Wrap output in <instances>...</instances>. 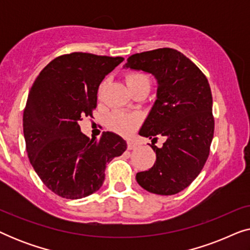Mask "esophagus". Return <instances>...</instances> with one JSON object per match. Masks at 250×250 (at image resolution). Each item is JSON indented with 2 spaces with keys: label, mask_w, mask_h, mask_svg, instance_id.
Wrapping results in <instances>:
<instances>
[{
  "label": "esophagus",
  "mask_w": 250,
  "mask_h": 250,
  "mask_svg": "<svg viewBox=\"0 0 250 250\" xmlns=\"http://www.w3.org/2000/svg\"><path fill=\"white\" fill-rule=\"evenodd\" d=\"M136 146H138V145H136L135 142H133V141H128V142H127V149H128V150L135 149Z\"/></svg>",
  "instance_id": "obj_1"
}]
</instances>
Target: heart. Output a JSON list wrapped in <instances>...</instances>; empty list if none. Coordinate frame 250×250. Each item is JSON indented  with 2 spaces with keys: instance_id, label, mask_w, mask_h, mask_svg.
Returning a JSON list of instances; mask_svg holds the SVG:
<instances>
[{
  "instance_id": "obj_1",
  "label": "heart",
  "mask_w": 250,
  "mask_h": 250,
  "mask_svg": "<svg viewBox=\"0 0 250 250\" xmlns=\"http://www.w3.org/2000/svg\"><path fill=\"white\" fill-rule=\"evenodd\" d=\"M142 83H149L150 81L146 75L139 73V71H133L126 75V84L129 88L136 86ZM104 83L100 85L99 93H101L104 88ZM141 124V117L138 114H132V112L116 110L112 111L107 118V126L109 129L114 131L121 135H129L135 131Z\"/></svg>"
}]
</instances>
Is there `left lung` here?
Masks as SVG:
<instances>
[{
  "label": "left lung",
  "instance_id": "1",
  "mask_svg": "<svg viewBox=\"0 0 250 250\" xmlns=\"http://www.w3.org/2000/svg\"><path fill=\"white\" fill-rule=\"evenodd\" d=\"M125 67L156 77L157 100L140 135L166 139L162 148L152 143L156 162L136 174V181L151 193H179L199 175L209 156L215 126L209 83L189 58L169 47L133 54Z\"/></svg>",
  "mask_w": 250,
  "mask_h": 250
}]
</instances>
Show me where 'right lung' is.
<instances>
[{
	"mask_svg": "<svg viewBox=\"0 0 250 250\" xmlns=\"http://www.w3.org/2000/svg\"><path fill=\"white\" fill-rule=\"evenodd\" d=\"M124 58L73 52L57 57L36 77L22 116L26 150L42 182L61 198L81 199L100 189L105 165L126 150L112 132L90 139L80 122L97 108L102 80Z\"/></svg>",
	"mask_w": 250,
	"mask_h": 250,
	"instance_id": "obj_1",
	"label": "right lung"
}]
</instances>
